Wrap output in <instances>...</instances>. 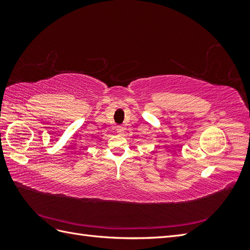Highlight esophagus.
Returning <instances> with one entry per match:
<instances>
[{"mask_svg":"<svg viewBox=\"0 0 250 250\" xmlns=\"http://www.w3.org/2000/svg\"><path fill=\"white\" fill-rule=\"evenodd\" d=\"M116 131L119 133V134H122L124 132V127L123 126H117L116 127Z\"/></svg>","mask_w":250,"mask_h":250,"instance_id":"esophagus-1","label":"esophagus"}]
</instances>
